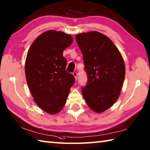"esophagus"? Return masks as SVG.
Segmentation results:
<instances>
[{"mask_svg": "<svg viewBox=\"0 0 150 150\" xmlns=\"http://www.w3.org/2000/svg\"><path fill=\"white\" fill-rule=\"evenodd\" d=\"M73 76H74V77H75V79L77 80V75H78V74H77V73L76 72V71H74V72L73 73Z\"/></svg>", "mask_w": 150, "mask_h": 150, "instance_id": "34e87169", "label": "esophagus"}]
</instances>
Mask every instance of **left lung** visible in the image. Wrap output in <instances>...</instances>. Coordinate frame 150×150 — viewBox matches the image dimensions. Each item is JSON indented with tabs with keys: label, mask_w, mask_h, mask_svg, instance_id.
Segmentation results:
<instances>
[{
	"label": "left lung",
	"mask_w": 150,
	"mask_h": 150,
	"mask_svg": "<svg viewBox=\"0 0 150 150\" xmlns=\"http://www.w3.org/2000/svg\"><path fill=\"white\" fill-rule=\"evenodd\" d=\"M83 54L88 76L81 89L89 108L101 113L110 108L120 95L125 76V66L118 48L102 33H82L75 36Z\"/></svg>",
	"instance_id": "left-lung-1"
}]
</instances>
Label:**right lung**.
Wrapping results in <instances>:
<instances>
[{
  "mask_svg": "<svg viewBox=\"0 0 150 150\" xmlns=\"http://www.w3.org/2000/svg\"><path fill=\"white\" fill-rule=\"evenodd\" d=\"M73 37L49 30L40 35L30 47L25 64L27 83L35 102L45 112L56 114L66 103L75 79L66 71L65 48Z\"/></svg>",
  "mask_w": 150,
  "mask_h": 150,
  "instance_id": "1",
  "label": "right lung"
}]
</instances>
